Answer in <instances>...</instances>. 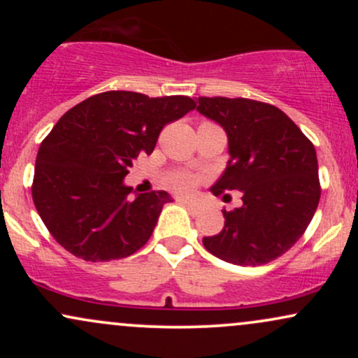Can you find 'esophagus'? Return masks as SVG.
<instances>
[{"mask_svg": "<svg viewBox=\"0 0 358 358\" xmlns=\"http://www.w3.org/2000/svg\"><path fill=\"white\" fill-rule=\"evenodd\" d=\"M183 205H185V207H187L188 208V210H190L192 213H196V212H199L200 210V208H199V205H196V203H193L192 202V200H183V202H182Z\"/></svg>", "mask_w": 358, "mask_h": 358, "instance_id": "1", "label": "esophagus"}]
</instances>
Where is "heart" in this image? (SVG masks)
<instances>
[{
    "instance_id": "b5f03b06",
    "label": "heart",
    "mask_w": 358,
    "mask_h": 358,
    "mask_svg": "<svg viewBox=\"0 0 358 358\" xmlns=\"http://www.w3.org/2000/svg\"><path fill=\"white\" fill-rule=\"evenodd\" d=\"M168 183H170V187L173 188V190L180 192V193H188L193 190V187H195L196 180L193 175H188V173H175L170 176V180H168Z\"/></svg>"
}]
</instances>
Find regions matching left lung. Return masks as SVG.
Returning a JSON list of instances; mask_svg holds the SVG:
<instances>
[{
	"label": "left lung",
	"instance_id": "1",
	"mask_svg": "<svg viewBox=\"0 0 358 358\" xmlns=\"http://www.w3.org/2000/svg\"><path fill=\"white\" fill-rule=\"evenodd\" d=\"M196 110L224 127L229 141L231 158L212 193L242 195L239 208L222 210L224 229L203 237L205 249L231 264H268L293 248L318 207L315 146L281 109L266 102L199 97Z\"/></svg>",
	"mask_w": 358,
	"mask_h": 358
}]
</instances>
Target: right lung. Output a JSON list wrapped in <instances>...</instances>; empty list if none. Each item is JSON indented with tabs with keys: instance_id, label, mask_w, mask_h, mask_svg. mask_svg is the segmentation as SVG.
Masks as SVG:
<instances>
[{
	"instance_id": "1",
	"label": "right lung",
	"mask_w": 358,
	"mask_h": 358,
	"mask_svg": "<svg viewBox=\"0 0 358 358\" xmlns=\"http://www.w3.org/2000/svg\"><path fill=\"white\" fill-rule=\"evenodd\" d=\"M195 108L187 96L109 90L67 110L40 145L31 187L53 239L90 262L141 249L171 196L159 190L133 199L124 176L139 153L155 150L163 126Z\"/></svg>"
}]
</instances>
